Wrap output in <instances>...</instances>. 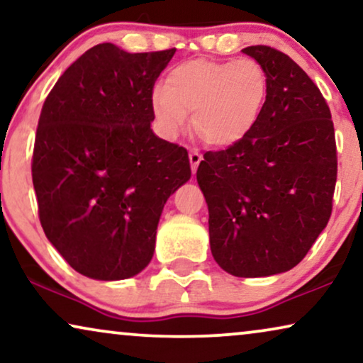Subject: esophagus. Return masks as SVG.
Segmentation results:
<instances>
[{
	"label": "esophagus",
	"instance_id": "obj_1",
	"mask_svg": "<svg viewBox=\"0 0 363 363\" xmlns=\"http://www.w3.org/2000/svg\"><path fill=\"white\" fill-rule=\"evenodd\" d=\"M190 163H191V170H193V173H196V168H198V165H200V162H201V155L198 152H190Z\"/></svg>",
	"mask_w": 363,
	"mask_h": 363
}]
</instances>
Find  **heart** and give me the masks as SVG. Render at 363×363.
Here are the masks:
<instances>
[{
    "label": "heart",
    "instance_id": "heart-1",
    "mask_svg": "<svg viewBox=\"0 0 363 363\" xmlns=\"http://www.w3.org/2000/svg\"><path fill=\"white\" fill-rule=\"evenodd\" d=\"M267 96V76L255 59L180 62L152 94L160 132L173 138L191 112V128L206 145L233 147L256 125Z\"/></svg>",
    "mask_w": 363,
    "mask_h": 363
}]
</instances>
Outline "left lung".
I'll return each instance as SVG.
<instances>
[{"instance_id":"1","label":"left lung","mask_w":363,"mask_h":363,"mask_svg":"<svg viewBox=\"0 0 363 363\" xmlns=\"http://www.w3.org/2000/svg\"><path fill=\"white\" fill-rule=\"evenodd\" d=\"M242 52L266 71L264 107L241 142L203 155L196 180L215 261L236 277H264L299 264L329 223L335 133L319 87L289 56Z\"/></svg>"}]
</instances>
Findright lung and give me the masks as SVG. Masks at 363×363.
<instances>
[{
	"mask_svg": "<svg viewBox=\"0 0 363 363\" xmlns=\"http://www.w3.org/2000/svg\"><path fill=\"white\" fill-rule=\"evenodd\" d=\"M175 51L97 44L44 101L33 152L39 221L69 266L91 279L145 269L163 206L191 177L185 148L150 128L153 86Z\"/></svg>",
	"mask_w": 363,
	"mask_h": 363,
	"instance_id": "add662e5",
	"label": "right lung"
}]
</instances>
